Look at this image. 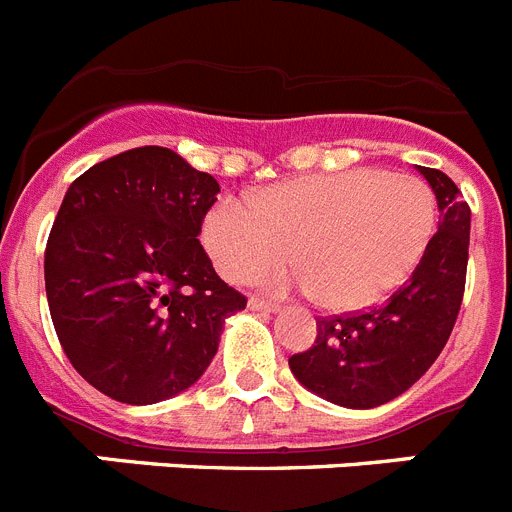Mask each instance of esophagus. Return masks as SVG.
<instances>
[{"label":"esophagus","instance_id":"esophagus-1","mask_svg":"<svg viewBox=\"0 0 512 512\" xmlns=\"http://www.w3.org/2000/svg\"><path fill=\"white\" fill-rule=\"evenodd\" d=\"M248 307H251V310H259V312H277L279 302L264 300V297H251V300H248Z\"/></svg>","mask_w":512,"mask_h":512}]
</instances>
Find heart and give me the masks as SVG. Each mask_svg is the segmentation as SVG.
<instances>
[{"instance_id":"1","label":"heart","mask_w":512,"mask_h":512,"mask_svg":"<svg viewBox=\"0 0 512 512\" xmlns=\"http://www.w3.org/2000/svg\"><path fill=\"white\" fill-rule=\"evenodd\" d=\"M436 228V197L413 174L346 169L271 184L248 207L220 200L202 220L212 264L248 282L287 261L292 282L320 307L351 312L387 297L423 256Z\"/></svg>"}]
</instances>
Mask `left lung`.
<instances>
[{
	"instance_id": "left-lung-1",
	"label": "left lung",
	"mask_w": 512,
	"mask_h": 512,
	"mask_svg": "<svg viewBox=\"0 0 512 512\" xmlns=\"http://www.w3.org/2000/svg\"><path fill=\"white\" fill-rule=\"evenodd\" d=\"M418 171L436 194L438 230L408 282L372 310L320 318L315 346L289 359L305 390L341 408H379L410 390L438 359L459 315L472 210L443 171Z\"/></svg>"
}]
</instances>
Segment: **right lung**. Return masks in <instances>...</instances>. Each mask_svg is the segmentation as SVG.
<instances>
[{
  "label": "right lung",
  "mask_w": 512,
  "mask_h": 512,
  "mask_svg": "<svg viewBox=\"0 0 512 512\" xmlns=\"http://www.w3.org/2000/svg\"><path fill=\"white\" fill-rule=\"evenodd\" d=\"M217 192L171 148L140 146L94 164L63 197L45 295L74 369L112 400L153 405L189 390L246 307L197 241Z\"/></svg>",
  "instance_id": "obj_1"
}]
</instances>
